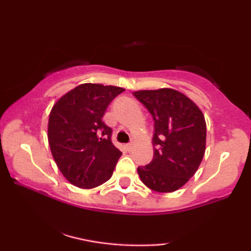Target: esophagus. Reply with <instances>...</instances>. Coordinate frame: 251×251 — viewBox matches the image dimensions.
<instances>
[{
    "label": "esophagus",
    "mask_w": 251,
    "mask_h": 251,
    "mask_svg": "<svg viewBox=\"0 0 251 251\" xmlns=\"http://www.w3.org/2000/svg\"><path fill=\"white\" fill-rule=\"evenodd\" d=\"M126 150H128V151H131L132 150V144L131 143L126 144Z\"/></svg>",
    "instance_id": "34e87169"
}]
</instances>
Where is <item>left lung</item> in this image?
<instances>
[{"label": "left lung", "instance_id": "obj_1", "mask_svg": "<svg viewBox=\"0 0 251 251\" xmlns=\"http://www.w3.org/2000/svg\"><path fill=\"white\" fill-rule=\"evenodd\" d=\"M133 96L154 120L153 160L138 167L140 179L151 190L170 193L197 173L205 151V120L201 109L174 89L140 90Z\"/></svg>", "mask_w": 251, "mask_h": 251}]
</instances>
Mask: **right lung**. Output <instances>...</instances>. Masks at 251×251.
Returning <instances> with one entry per match:
<instances>
[{"instance_id":"add662e5","label":"right lung","mask_w":251,"mask_h":251,"mask_svg":"<svg viewBox=\"0 0 251 251\" xmlns=\"http://www.w3.org/2000/svg\"><path fill=\"white\" fill-rule=\"evenodd\" d=\"M125 91L113 85L84 83L64 95L50 112L48 140L64 177L80 188H94L112 177L122 155L112 143L102 116Z\"/></svg>"}]
</instances>
